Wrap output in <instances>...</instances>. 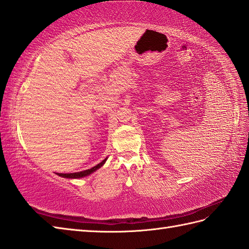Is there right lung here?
Instances as JSON below:
<instances>
[{
    "mask_svg": "<svg viewBox=\"0 0 249 249\" xmlns=\"http://www.w3.org/2000/svg\"><path fill=\"white\" fill-rule=\"evenodd\" d=\"M106 160H107V158H106V160H104L102 162H99L98 165H96L95 167H93L91 169H88V170L80 171V172H75V173H59V174H57V176L63 177V178H79L87 177V176H89V174H91L92 172L96 171L97 169H99L100 167H102Z\"/></svg>",
    "mask_w": 249,
    "mask_h": 249,
    "instance_id": "right-lung-1",
    "label": "right lung"
}]
</instances>
